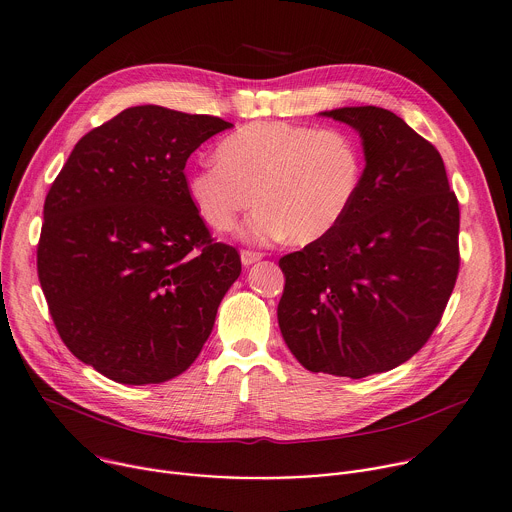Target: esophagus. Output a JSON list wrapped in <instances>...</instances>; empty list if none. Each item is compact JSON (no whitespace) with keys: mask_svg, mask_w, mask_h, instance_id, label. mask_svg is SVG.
Instances as JSON below:
<instances>
[{"mask_svg":"<svg viewBox=\"0 0 512 512\" xmlns=\"http://www.w3.org/2000/svg\"><path fill=\"white\" fill-rule=\"evenodd\" d=\"M263 255L261 253H257V251H241V263L245 265V267H249V265H253V263H257L259 259H261Z\"/></svg>","mask_w":512,"mask_h":512,"instance_id":"34e87169","label":"esophagus"}]
</instances>
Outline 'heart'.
Here are the masks:
<instances>
[{"instance_id":"heart-1","label":"heart","mask_w":512,"mask_h":512,"mask_svg":"<svg viewBox=\"0 0 512 512\" xmlns=\"http://www.w3.org/2000/svg\"><path fill=\"white\" fill-rule=\"evenodd\" d=\"M364 170L362 146L344 128L261 120L225 136L217 158L195 168L187 191L199 217L219 233L233 231L257 201L245 241L313 243L342 225Z\"/></svg>"}]
</instances>
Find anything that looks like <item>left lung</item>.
<instances>
[{"mask_svg":"<svg viewBox=\"0 0 512 512\" xmlns=\"http://www.w3.org/2000/svg\"><path fill=\"white\" fill-rule=\"evenodd\" d=\"M321 116L360 134L364 183L342 225L279 259L277 319L303 368L360 380L408 362L440 323L460 211L440 152L400 116L378 106Z\"/></svg>","mask_w":512,"mask_h":512,"instance_id":"8db88e82","label":"left lung"}]
</instances>
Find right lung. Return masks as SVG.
<instances>
[{"instance_id":"add662e5","label":"right lung","mask_w":512,"mask_h":512,"mask_svg":"<svg viewBox=\"0 0 512 512\" xmlns=\"http://www.w3.org/2000/svg\"><path fill=\"white\" fill-rule=\"evenodd\" d=\"M154 104L78 140L44 203L38 277L68 350L130 386L173 380L197 360L241 275L195 211L185 164L231 128Z\"/></svg>"}]
</instances>
